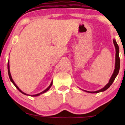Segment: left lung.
<instances>
[{
  "label": "left lung",
  "instance_id": "8db88e82",
  "mask_svg": "<svg viewBox=\"0 0 125 125\" xmlns=\"http://www.w3.org/2000/svg\"><path fill=\"white\" fill-rule=\"evenodd\" d=\"M113 44H114L115 47L116 49V58H115V68L114 72H113L112 75L111 77H110L109 82L107 83L106 85L104 87H103L101 89L97 90V91L95 92H89L87 91V90H84V92H86L88 93H91V94H96V93H99L101 92H104V90H107V89L109 88L110 86L113 83V82H114L115 79L116 77L117 76V75L119 73V72L120 69V58H119V46L118 44H117L116 42L115 39H113Z\"/></svg>",
  "mask_w": 125,
  "mask_h": 125
}]
</instances>
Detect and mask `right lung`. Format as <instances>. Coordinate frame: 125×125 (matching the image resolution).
<instances>
[{
    "instance_id": "right-lung-1",
    "label": "right lung",
    "mask_w": 125,
    "mask_h": 125,
    "mask_svg": "<svg viewBox=\"0 0 125 125\" xmlns=\"http://www.w3.org/2000/svg\"><path fill=\"white\" fill-rule=\"evenodd\" d=\"M9 68H10V67H9V61H8V74H9V76L10 80V81L12 82L13 83V84L15 86V87H16V88L18 89L19 90V92H21V94H25V95H28V96H38L40 95V94H44V93H45L46 92H47V91H48V90L50 88H51V87L52 86V85L53 82L52 81L51 83V84H50V85H49V87H48V88H47V89H46L45 90H43V92H42L40 93V94H33V95H29V94H25V93L21 91V89H20L19 88L18 86H17L16 84H15V83L14 82L13 80L12 79V76H11V74H10V69H9Z\"/></svg>"
}]
</instances>
